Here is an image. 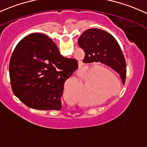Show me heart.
Segmentation results:
<instances>
[{"instance_id": "obj_1", "label": "heart", "mask_w": 147, "mask_h": 147, "mask_svg": "<svg viewBox=\"0 0 147 147\" xmlns=\"http://www.w3.org/2000/svg\"><path fill=\"white\" fill-rule=\"evenodd\" d=\"M88 76H89V73L86 72V73L83 74L81 76H80V88H81V91L83 92V90H84L85 86L86 84V81L88 80ZM70 84L72 88H74L75 92L73 93L68 92L66 90L64 91V97L68 101H73L78 97V89H79V86H78V81L74 79V78H72V79L70 80ZM94 94H99L98 97H100L101 95V91H95L94 92Z\"/></svg>"}]
</instances>
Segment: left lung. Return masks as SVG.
Instances as JSON below:
<instances>
[{"label":"left lung","instance_id":"8db88e82","mask_svg":"<svg viewBox=\"0 0 147 147\" xmlns=\"http://www.w3.org/2000/svg\"><path fill=\"white\" fill-rule=\"evenodd\" d=\"M78 44L85 52L84 63L101 62L116 71L123 84L125 81L126 64L117 40L107 31L99 29L85 31L78 38Z\"/></svg>","mask_w":147,"mask_h":147}]
</instances>
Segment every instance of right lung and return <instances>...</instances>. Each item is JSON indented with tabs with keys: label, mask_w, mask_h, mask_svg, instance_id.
I'll return each mask as SVG.
<instances>
[{
	"label": "right lung",
	"mask_w": 147,
	"mask_h": 147,
	"mask_svg": "<svg viewBox=\"0 0 147 147\" xmlns=\"http://www.w3.org/2000/svg\"><path fill=\"white\" fill-rule=\"evenodd\" d=\"M77 69L78 61L61 56L48 36L31 34L20 40L11 56V87L30 108L60 110L64 83Z\"/></svg>",
	"instance_id": "add662e5"
}]
</instances>
